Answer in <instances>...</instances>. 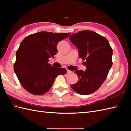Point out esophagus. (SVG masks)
<instances>
[{"label":"esophagus","mask_w":131,"mask_h":131,"mask_svg":"<svg viewBox=\"0 0 131 131\" xmlns=\"http://www.w3.org/2000/svg\"><path fill=\"white\" fill-rule=\"evenodd\" d=\"M67 71L68 73H72V71H70V70H68V69H67Z\"/></svg>","instance_id":"esophagus-1"}]
</instances>
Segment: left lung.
<instances>
[{"mask_svg":"<svg viewBox=\"0 0 131 131\" xmlns=\"http://www.w3.org/2000/svg\"><path fill=\"white\" fill-rule=\"evenodd\" d=\"M79 49V57L87 69L77 70L78 82L71 85L73 90L82 95L94 93L106 80L112 66V49L106 38L91 30H82L69 37Z\"/></svg>","mask_w":131,"mask_h":131,"instance_id":"obj_1","label":"left lung"}]
</instances>
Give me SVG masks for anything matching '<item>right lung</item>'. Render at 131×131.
<instances>
[{
    "label": "right lung",
    "mask_w": 131,
    "mask_h": 131,
    "mask_svg": "<svg viewBox=\"0 0 131 131\" xmlns=\"http://www.w3.org/2000/svg\"><path fill=\"white\" fill-rule=\"evenodd\" d=\"M69 34L40 31L21 41L16 52L14 70L25 90L34 95L43 94L52 87L57 76L66 74L65 68L54 67L48 62L58 52L57 44Z\"/></svg>",
    "instance_id": "obj_1"
}]
</instances>
